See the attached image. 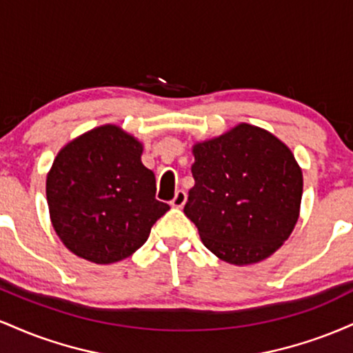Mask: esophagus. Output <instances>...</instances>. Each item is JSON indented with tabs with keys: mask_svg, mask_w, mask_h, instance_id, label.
Wrapping results in <instances>:
<instances>
[{
	"mask_svg": "<svg viewBox=\"0 0 353 353\" xmlns=\"http://www.w3.org/2000/svg\"><path fill=\"white\" fill-rule=\"evenodd\" d=\"M185 199H188V197H185V192H184V190H177L176 196L172 197L171 205H172V208H176V209H181L182 205L185 204Z\"/></svg>",
	"mask_w": 353,
	"mask_h": 353,
	"instance_id": "esophagus-1",
	"label": "esophagus"
}]
</instances>
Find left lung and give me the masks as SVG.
<instances>
[{
  "instance_id": "obj_1",
  "label": "left lung",
  "mask_w": 353,
  "mask_h": 353,
  "mask_svg": "<svg viewBox=\"0 0 353 353\" xmlns=\"http://www.w3.org/2000/svg\"><path fill=\"white\" fill-rule=\"evenodd\" d=\"M192 176L184 214L202 244L221 261L250 265L270 257L301 216L302 169L285 143L239 123L192 145Z\"/></svg>"
}]
</instances>
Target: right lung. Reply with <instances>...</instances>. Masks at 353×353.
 <instances>
[{"instance_id":"obj_1","label":"right lung","mask_w":353,"mask_h":353,"mask_svg":"<svg viewBox=\"0 0 353 353\" xmlns=\"http://www.w3.org/2000/svg\"><path fill=\"white\" fill-rule=\"evenodd\" d=\"M143 143L104 124L64 144L46 176L52 229L66 249L94 264H114L148 241L169 205L141 161Z\"/></svg>"}]
</instances>
